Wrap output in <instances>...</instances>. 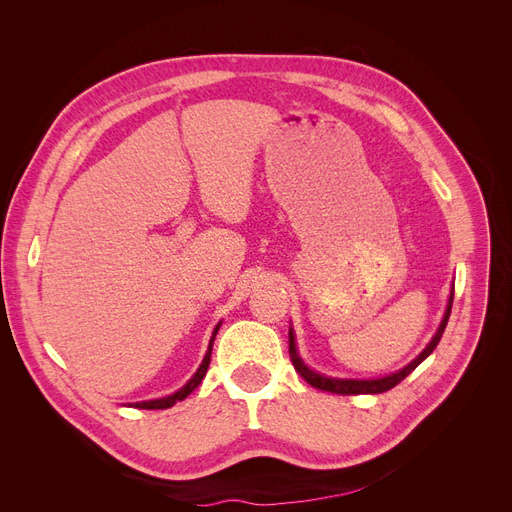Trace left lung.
<instances>
[{
    "instance_id": "8db88e82",
    "label": "left lung",
    "mask_w": 512,
    "mask_h": 512,
    "mask_svg": "<svg viewBox=\"0 0 512 512\" xmlns=\"http://www.w3.org/2000/svg\"><path fill=\"white\" fill-rule=\"evenodd\" d=\"M452 297H454V294H450V301H448V307H446L442 324H440L436 336L432 338V342H429V344L425 346V351H423L415 361H411L405 369H400L398 373H392V375H386V378H380V380H336V378H326V375H319V373L311 371V369L301 361V357L297 355V346H294V332H292V328H290V332H288V342H290L288 353H290V361H292L294 369H297V371L301 373V378H303L309 386H313V388H317V390L332 392V394H342V396H344V394L348 396V394H380V392H386V390L394 388L396 384H400L402 380H405L407 375H409L421 361H425L429 355L434 353V348L438 346V342H440V338H442V334H444V330H446V324H448L450 309H452Z\"/></svg>"
}]
</instances>
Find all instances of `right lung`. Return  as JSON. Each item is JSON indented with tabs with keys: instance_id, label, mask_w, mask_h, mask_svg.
I'll list each match as a JSON object with an SVG mask.
<instances>
[{
	"instance_id": "1",
	"label": "right lung",
	"mask_w": 512,
	"mask_h": 512,
	"mask_svg": "<svg viewBox=\"0 0 512 512\" xmlns=\"http://www.w3.org/2000/svg\"><path fill=\"white\" fill-rule=\"evenodd\" d=\"M218 330H220V324L215 326V330H213V336H211V340H209V348H207V353H205V359H203L201 367L197 369V373L193 375V378L186 382V386H182V388H180L176 394H172V396L157 398V400H145V402H134L132 407H134V409H147V411H153V409H170V407L176 405L178 400H184L188 394H191V392L201 384V380L205 378L209 361H211V346H213V340H215V334H218Z\"/></svg>"
}]
</instances>
